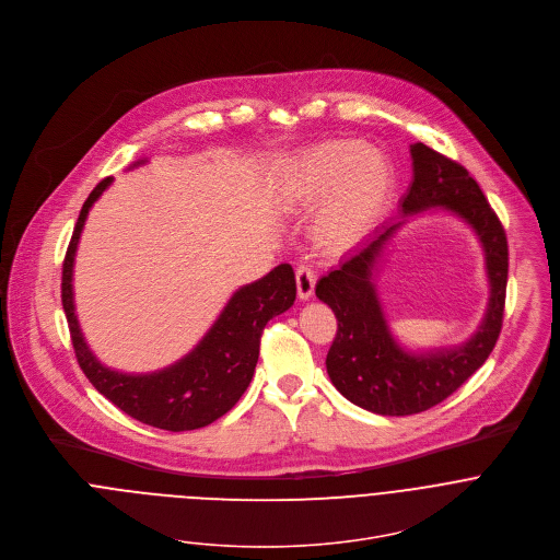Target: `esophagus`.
Segmentation results:
<instances>
[{"mask_svg":"<svg viewBox=\"0 0 560 560\" xmlns=\"http://www.w3.org/2000/svg\"><path fill=\"white\" fill-rule=\"evenodd\" d=\"M314 285H316V275L310 266H299L296 268V290L301 301H310L314 296Z\"/></svg>","mask_w":560,"mask_h":560,"instance_id":"1","label":"esophagus"}]
</instances>
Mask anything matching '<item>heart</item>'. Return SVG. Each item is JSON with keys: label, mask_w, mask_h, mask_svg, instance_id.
Listing matches in <instances>:
<instances>
[{"label": "heart", "mask_w": 560, "mask_h": 560, "mask_svg": "<svg viewBox=\"0 0 560 560\" xmlns=\"http://www.w3.org/2000/svg\"><path fill=\"white\" fill-rule=\"evenodd\" d=\"M296 174L310 198L327 205L318 215V231L329 242L360 237L377 215L386 189L388 170L371 145L355 139L325 141L305 152Z\"/></svg>", "instance_id": "heart-1"}]
</instances>
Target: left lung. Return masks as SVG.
Returning a JSON list of instances; mask_svg holds the SVG:
<instances>
[{
	"mask_svg": "<svg viewBox=\"0 0 560 560\" xmlns=\"http://www.w3.org/2000/svg\"><path fill=\"white\" fill-rule=\"evenodd\" d=\"M410 156L412 180L399 200V215L377 226L316 285V296L338 318V334L327 353L329 380L351 404L382 417L430 410L487 362L502 329L509 279L506 233L480 185L463 165L425 143H412ZM423 210H443L460 219L477 235L486 255L488 310L479 329L460 346L425 350L399 341L374 283L396 233Z\"/></svg>",
	"mask_w": 560,
	"mask_h": 560,
	"instance_id": "left-lung-1",
	"label": "left lung"
}]
</instances>
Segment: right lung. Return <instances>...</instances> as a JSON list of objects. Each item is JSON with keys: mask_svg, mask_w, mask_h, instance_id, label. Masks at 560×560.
I'll list each match as a JSON object with an SVG mask.
<instances>
[{"mask_svg": "<svg viewBox=\"0 0 560 560\" xmlns=\"http://www.w3.org/2000/svg\"><path fill=\"white\" fill-rule=\"evenodd\" d=\"M145 163L148 159H139L128 170ZM110 183L113 176L104 178L84 200L62 264V310L78 364L93 388L128 417L167 432L205 428L226 415L248 388L266 323L294 305V270L290 264H279L266 277L237 288L207 334L176 362L148 373L110 369L89 347L73 299L78 242L91 207Z\"/></svg>", "mask_w": 560, "mask_h": 560, "instance_id": "obj_1", "label": "right lung"}]
</instances>
